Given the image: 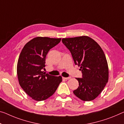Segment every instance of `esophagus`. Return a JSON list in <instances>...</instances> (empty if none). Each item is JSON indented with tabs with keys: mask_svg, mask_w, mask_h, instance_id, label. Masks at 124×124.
Masks as SVG:
<instances>
[{
	"mask_svg": "<svg viewBox=\"0 0 124 124\" xmlns=\"http://www.w3.org/2000/svg\"><path fill=\"white\" fill-rule=\"evenodd\" d=\"M62 79L65 80H67L71 79V77H68V78H62Z\"/></svg>",
	"mask_w": 124,
	"mask_h": 124,
	"instance_id": "1",
	"label": "esophagus"
}]
</instances>
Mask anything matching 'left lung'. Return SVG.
Masks as SVG:
<instances>
[{
  "label": "left lung",
  "instance_id": "1",
  "mask_svg": "<svg viewBox=\"0 0 124 124\" xmlns=\"http://www.w3.org/2000/svg\"><path fill=\"white\" fill-rule=\"evenodd\" d=\"M74 63L80 66L82 78H77L79 86L73 93L85 101L95 99L103 90L108 79L106 56L100 45L87 36L63 38Z\"/></svg>",
  "mask_w": 124,
  "mask_h": 124
}]
</instances>
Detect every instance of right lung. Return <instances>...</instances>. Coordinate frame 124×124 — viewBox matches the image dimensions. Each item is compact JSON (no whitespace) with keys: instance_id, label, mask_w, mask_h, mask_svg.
Returning a JSON list of instances; mask_svg holds the SVG:
<instances>
[{"instance_id":"add662e5","label":"right lung","mask_w":124,"mask_h":124,"mask_svg":"<svg viewBox=\"0 0 124 124\" xmlns=\"http://www.w3.org/2000/svg\"><path fill=\"white\" fill-rule=\"evenodd\" d=\"M61 38L36 37L25 45L17 64V75L20 86L36 101L47 99L54 94L62 77L45 74L46 56L52 47L60 42Z\"/></svg>"}]
</instances>
